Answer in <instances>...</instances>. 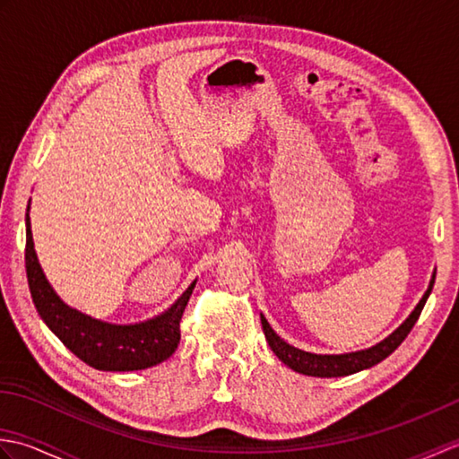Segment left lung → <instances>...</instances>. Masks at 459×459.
Here are the masks:
<instances>
[{
  "mask_svg": "<svg viewBox=\"0 0 459 459\" xmlns=\"http://www.w3.org/2000/svg\"><path fill=\"white\" fill-rule=\"evenodd\" d=\"M434 280L436 274L430 280V286H428L426 294L422 296V299L418 301V306L414 307V311L411 316L406 317L404 324L398 327L396 331H393L391 335L386 339L380 341V343L368 347L365 351H355V353H343V355H316V353H307V351H301L291 347L290 343H286L284 339H280V335H276V331L270 327V324L266 321L264 316H260L262 319V329H264V335L270 349L274 351L276 357L281 360V363L288 365L290 368H294L296 373L301 375H309V377H347L359 373V370L373 367L380 360L386 359L393 351L403 343L406 339V335L411 333V329L414 327V324L420 317L424 304L430 291L434 288Z\"/></svg>",
  "mask_w": 459,
  "mask_h": 459,
  "instance_id": "left-lung-1",
  "label": "left lung"
}]
</instances>
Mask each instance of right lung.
I'll use <instances>...</instances> for the list:
<instances>
[{"mask_svg": "<svg viewBox=\"0 0 459 459\" xmlns=\"http://www.w3.org/2000/svg\"><path fill=\"white\" fill-rule=\"evenodd\" d=\"M25 270L33 304L47 327L63 341L66 349L99 370H142L160 365L175 353L181 339L179 321L197 280L158 317L134 325L106 324L68 307L55 294L35 255L29 212L25 214Z\"/></svg>", "mask_w": 459, "mask_h": 459, "instance_id": "add662e5", "label": "right lung"}]
</instances>
